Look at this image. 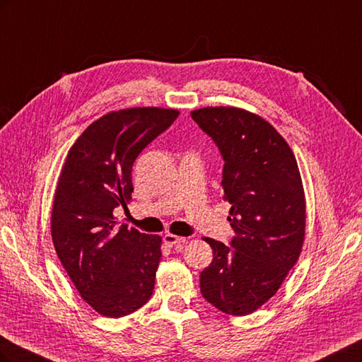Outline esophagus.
Returning <instances> with one entry per match:
<instances>
[{"label":"esophagus","instance_id":"1","mask_svg":"<svg viewBox=\"0 0 362 362\" xmlns=\"http://www.w3.org/2000/svg\"><path fill=\"white\" fill-rule=\"evenodd\" d=\"M163 242H164V245L166 246H169V247H172V246H177V245H184L185 242H187V240H185L184 237H178V235H175V234H164L163 235Z\"/></svg>","mask_w":362,"mask_h":362}]
</instances>
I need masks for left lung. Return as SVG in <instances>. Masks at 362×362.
Listing matches in <instances>:
<instances>
[{
	"mask_svg": "<svg viewBox=\"0 0 362 362\" xmlns=\"http://www.w3.org/2000/svg\"><path fill=\"white\" fill-rule=\"evenodd\" d=\"M192 117L223 157V199L235 233L213 249L201 293L218 311L247 315L282 286L305 240L306 204L291 148L266 119L237 107H204Z\"/></svg>",
	"mask_w": 362,
	"mask_h": 362,
	"instance_id": "obj_1",
	"label": "left lung"
}]
</instances>
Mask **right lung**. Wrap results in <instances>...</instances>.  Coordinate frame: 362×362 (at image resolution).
<instances>
[{"label": "right lung", "instance_id": "add662e5", "mask_svg": "<svg viewBox=\"0 0 362 362\" xmlns=\"http://www.w3.org/2000/svg\"><path fill=\"white\" fill-rule=\"evenodd\" d=\"M178 115L158 107L107 113L75 140L63 164L51 213L52 243L75 288L101 315L134 313L154 291L161 237L116 226L113 213L131 201L137 156Z\"/></svg>", "mask_w": 362, "mask_h": 362}]
</instances>
